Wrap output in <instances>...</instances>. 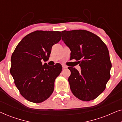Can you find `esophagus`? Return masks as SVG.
<instances>
[{
  "label": "esophagus",
  "mask_w": 122,
  "mask_h": 122,
  "mask_svg": "<svg viewBox=\"0 0 122 122\" xmlns=\"http://www.w3.org/2000/svg\"><path fill=\"white\" fill-rule=\"evenodd\" d=\"M62 66H63V68H67V66H66V65H64V64H63Z\"/></svg>",
  "instance_id": "esophagus-1"
}]
</instances>
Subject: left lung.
I'll use <instances>...</instances> for the list:
<instances>
[{
    "label": "left lung",
    "mask_w": 122,
    "mask_h": 122,
    "mask_svg": "<svg viewBox=\"0 0 122 122\" xmlns=\"http://www.w3.org/2000/svg\"><path fill=\"white\" fill-rule=\"evenodd\" d=\"M61 39L71 51V59L79 63L81 71L68 67L70 88L83 101L97 98L111 78L112 63L107 46L97 35L86 30H64Z\"/></svg>",
    "instance_id": "8db88e82"
}]
</instances>
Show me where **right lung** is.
I'll use <instances>...</instances> for the list:
<instances>
[{
	"label": "right lung",
	"instance_id": "obj_1",
	"mask_svg": "<svg viewBox=\"0 0 122 122\" xmlns=\"http://www.w3.org/2000/svg\"><path fill=\"white\" fill-rule=\"evenodd\" d=\"M61 39V31H34L23 38L11 55L10 72L20 94L28 101L41 103L54 91L55 79L62 66L59 63L43 65L41 61H47L53 46Z\"/></svg>",
	"mask_w": 122,
	"mask_h": 122
}]
</instances>
